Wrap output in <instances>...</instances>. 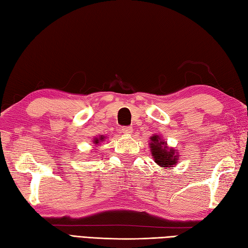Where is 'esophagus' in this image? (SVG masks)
Segmentation results:
<instances>
[{"label":"esophagus","instance_id":"1","mask_svg":"<svg viewBox=\"0 0 248 248\" xmlns=\"http://www.w3.org/2000/svg\"><path fill=\"white\" fill-rule=\"evenodd\" d=\"M121 132H123L124 134L130 135V134H132V132H133V128L131 127V125H127V127H123V128H121Z\"/></svg>","mask_w":248,"mask_h":248}]
</instances>
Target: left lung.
Wrapping results in <instances>:
<instances>
[{
  "mask_svg": "<svg viewBox=\"0 0 248 248\" xmlns=\"http://www.w3.org/2000/svg\"><path fill=\"white\" fill-rule=\"evenodd\" d=\"M150 148L155 162L157 163V165L166 167L167 170H170L171 165H175L177 163V155H175V150L166 148L165 141H162L157 135L151 138Z\"/></svg>",
  "mask_w": 248,
  "mask_h": 248,
  "instance_id": "8db88e82",
  "label": "left lung"
}]
</instances>
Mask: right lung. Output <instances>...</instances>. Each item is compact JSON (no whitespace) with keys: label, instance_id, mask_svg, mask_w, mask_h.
Wrapping results in <instances>:
<instances>
[{"label":"right lung","instance_id":"right-lung-1","mask_svg":"<svg viewBox=\"0 0 248 248\" xmlns=\"http://www.w3.org/2000/svg\"><path fill=\"white\" fill-rule=\"evenodd\" d=\"M103 138H104V136H101V138H100V140L99 139H94V143H96V144H98L99 143V140H103Z\"/></svg>","mask_w":248,"mask_h":248}]
</instances>
